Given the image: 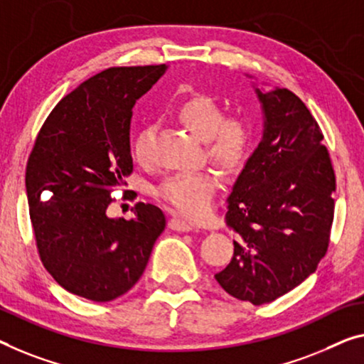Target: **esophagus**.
Here are the masks:
<instances>
[{"mask_svg":"<svg viewBox=\"0 0 364 364\" xmlns=\"http://www.w3.org/2000/svg\"><path fill=\"white\" fill-rule=\"evenodd\" d=\"M168 227H170L171 230H176V232H189V230H193V224L191 222H188V220H184V219H181V217H171L170 219V222H168Z\"/></svg>","mask_w":364,"mask_h":364,"instance_id":"obj_1","label":"esophagus"}]
</instances>
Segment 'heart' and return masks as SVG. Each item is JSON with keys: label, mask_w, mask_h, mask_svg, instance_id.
I'll use <instances>...</instances> for the list:
<instances>
[{"label": "heart", "mask_w": 364, "mask_h": 364, "mask_svg": "<svg viewBox=\"0 0 364 364\" xmlns=\"http://www.w3.org/2000/svg\"><path fill=\"white\" fill-rule=\"evenodd\" d=\"M178 117L189 132L204 140L205 156L227 173L238 171L247 164L253 147V126L243 114L224 116V107L215 97L198 93L188 96L175 107ZM155 127L147 124L132 142L137 164L149 165ZM219 189V178L213 170L175 173L166 176L155 193L176 213L188 219H200L209 213Z\"/></svg>", "instance_id": "heart-1"}]
</instances>
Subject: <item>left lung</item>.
<instances>
[{"instance_id":"8db88e82","label":"left lung","mask_w":364,"mask_h":364,"mask_svg":"<svg viewBox=\"0 0 364 364\" xmlns=\"http://www.w3.org/2000/svg\"><path fill=\"white\" fill-rule=\"evenodd\" d=\"M264 130L227 199L237 234L234 257L217 283L253 306L299 286L325 257L337 188L323 134L289 90L263 93Z\"/></svg>"}]
</instances>
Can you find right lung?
Segmentation results:
<instances>
[{
    "label": "right lung",
    "instance_id": "right-lung-1",
    "mask_svg": "<svg viewBox=\"0 0 364 364\" xmlns=\"http://www.w3.org/2000/svg\"><path fill=\"white\" fill-rule=\"evenodd\" d=\"M166 65L111 67L67 95L37 134L26 193L41 262L72 294L107 302L142 276L166 220L154 204L109 219L111 193L132 173V107Z\"/></svg>",
    "mask_w": 364,
    "mask_h": 364
}]
</instances>
